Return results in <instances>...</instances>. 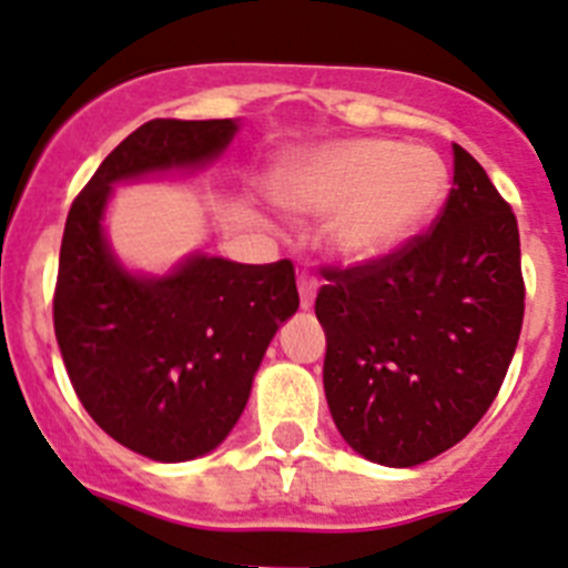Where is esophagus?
Listing matches in <instances>:
<instances>
[{
  "label": "esophagus",
  "mask_w": 568,
  "mask_h": 568,
  "mask_svg": "<svg viewBox=\"0 0 568 568\" xmlns=\"http://www.w3.org/2000/svg\"><path fill=\"white\" fill-rule=\"evenodd\" d=\"M296 285H300V305L308 311L311 305H314L316 288H320V283H316V277H311L308 272H303L300 277H296Z\"/></svg>",
  "instance_id": "1"
}]
</instances>
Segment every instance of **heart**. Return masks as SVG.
Instances as JSON below:
<instances>
[{
    "label": "heart",
    "instance_id": "obj_1",
    "mask_svg": "<svg viewBox=\"0 0 568 568\" xmlns=\"http://www.w3.org/2000/svg\"><path fill=\"white\" fill-rule=\"evenodd\" d=\"M447 166L430 150L387 138H351L303 158L283 201L331 214L325 237L345 263H376L405 248L444 203Z\"/></svg>",
    "mask_w": 568,
    "mask_h": 568
}]
</instances>
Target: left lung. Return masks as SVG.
<instances>
[{
    "instance_id": "1",
    "label": "left lung",
    "mask_w": 568,
    "mask_h": 568,
    "mask_svg": "<svg viewBox=\"0 0 568 568\" xmlns=\"http://www.w3.org/2000/svg\"><path fill=\"white\" fill-rule=\"evenodd\" d=\"M322 274V382L342 438L385 467L462 442L498 396L524 322L518 221L481 163L453 144V189L430 232Z\"/></svg>"
}]
</instances>
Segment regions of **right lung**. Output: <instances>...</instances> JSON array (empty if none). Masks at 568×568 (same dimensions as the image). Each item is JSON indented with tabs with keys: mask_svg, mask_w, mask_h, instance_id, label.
Listing matches in <instances>:
<instances>
[{
	"mask_svg": "<svg viewBox=\"0 0 568 568\" xmlns=\"http://www.w3.org/2000/svg\"><path fill=\"white\" fill-rule=\"evenodd\" d=\"M237 121L155 119L104 158L64 223L53 325L61 359L106 436L152 462L206 456L232 433L277 328L300 308L294 265L192 254L163 277L126 272L106 243L112 186L197 170Z\"/></svg>",
	"mask_w": 568,
	"mask_h": 568,
	"instance_id": "obj_1",
	"label": "right lung"
}]
</instances>
